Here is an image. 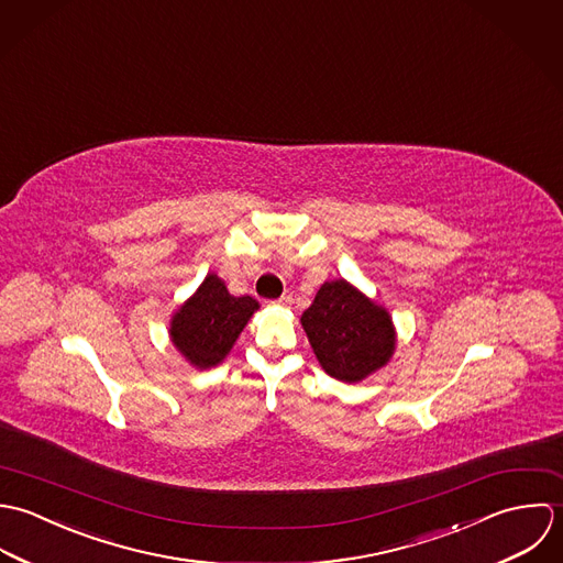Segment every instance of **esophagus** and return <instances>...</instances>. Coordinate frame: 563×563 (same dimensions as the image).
<instances>
[{"mask_svg":"<svg viewBox=\"0 0 563 563\" xmlns=\"http://www.w3.org/2000/svg\"><path fill=\"white\" fill-rule=\"evenodd\" d=\"M294 302V298L289 296V294H285V296H280L278 300H276V305H283V307H289Z\"/></svg>","mask_w":563,"mask_h":563,"instance_id":"1","label":"esophagus"}]
</instances>
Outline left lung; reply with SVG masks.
I'll return each mask as SVG.
<instances>
[{
  "label": "left lung",
  "instance_id": "8db88e82",
  "mask_svg": "<svg viewBox=\"0 0 563 563\" xmlns=\"http://www.w3.org/2000/svg\"><path fill=\"white\" fill-rule=\"evenodd\" d=\"M302 327L320 365L338 380L356 383L383 367L396 345L385 309L345 280L324 283L302 313Z\"/></svg>",
  "mask_w": 563,
  "mask_h": 563
}]
</instances>
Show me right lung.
<instances>
[{"label":"right lung","instance_id":"right-lung-1","mask_svg":"<svg viewBox=\"0 0 563 563\" xmlns=\"http://www.w3.org/2000/svg\"><path fill=\"white\" fill-rule=\"evenodd\" d=\"M256 309L254 298L230 296L224 283L209 274L174 316L172 341L196 367L218 365Z\"/></svg>","mask_w":563,"mask_h":563}]
</instances>
